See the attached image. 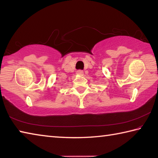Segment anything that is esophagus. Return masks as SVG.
Listing matches in <instances>:
<instances>
[{
	"mask_svg": "<svg viewBox=\"0 0 158 158\" xmlns=\"http://www.w3.org/2000/svg\"><path fill=\"white\" fill-rule=\"evenodd\" d=\"M77 74H79V75H82V74H84V71L81 70H78L77 71Z\"/></svg>",
	"mask_w": 158,
	"mask_h": 158,
	"instance_id": "obj_1",
	"label": "esophagus"
}]
</instances>
